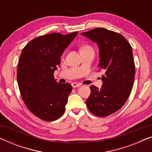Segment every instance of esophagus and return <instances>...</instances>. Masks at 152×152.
Masks as SVG:
<instances>
[{"instance_id": "esophagus-1", "label": "esophagus", "mask_w": 152, "mask_h": 152, "mask_svg": "<svg viewBox=\"0 0 152 152\" xmlns=\"http://www.w3.org/2000/svg\"><path fill=\"white\" fill-rule=\"evenodd\" d=\"M71 85H72V86L73 87V88H76V87H79L80 86V84H78V83H76V82H72V84H71Z\"/></svg>"}]
</instances>
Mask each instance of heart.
I'll return each mask as SVG.
<instances>
[{"instance_id":"1","label":"heart","mask_w":152,"mask_h":152,"mask_svg":"<svg viewBox=\"0 0 152 152\" xmlns=\"http://www.w3.org/2000/svg\"><path fill=\"white\" fill-rule=\"evenodd\" d=\"M88 49H91V48H90L89 46H84L81 50H88Z\"/></svg>"}]
</instances>
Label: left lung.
Here are the masks:
<instances>
[{
    "mask_svg": "<svg viewBox=\"0 0 152 152\" xmlns=\"http://www.w3.org/2000/svg\"><path fill=\"white\" fill-rule=\"evenodd\" d=\"M81 34L98 45V66L104 72L100 88L90 86L87 107L94 115L106 117L118 111L132 92L135 77L132 48L122 35L105 28H95Z\"/></svg>",
    "mask_w": 152,
    "mask_h": 152,
    "instance_id": "1",
    "label": "left lung"
}]
</instances>
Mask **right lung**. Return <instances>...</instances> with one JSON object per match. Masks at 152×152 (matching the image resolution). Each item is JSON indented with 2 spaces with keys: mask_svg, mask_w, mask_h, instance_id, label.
<instances>
[{
  "mask_svg": "<svg viewBox=\"0 0 152 152\" xmlns=\"http://www.w3.org/2000/svg\"><path fill=\"white\" fill-rule=\"evenodd\" d=\"M77 34V32L66 35L52 33L37 37L20 54L17 70L20 95L28 109L45 121L59 119L65 111L72 86L57 83L54 72Z\"/></svg>",
  "mask_w": 152,
  "mask_h": 152,
  "instance_id": "right-lung-1",
  "label": "right lung"
}]
</instances>
